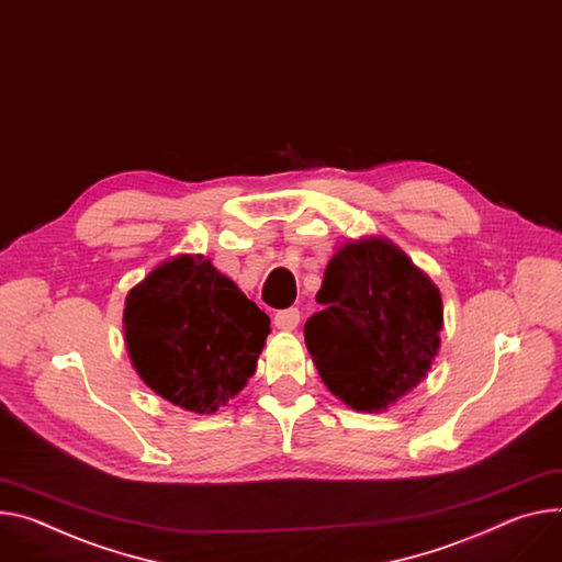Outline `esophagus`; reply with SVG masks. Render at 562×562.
Segmentation results:
<instances>
[{"label":"esophagus","mask_w":562,"mask_h":562,"mask_svg":"<svg viewBox=\"0 0 562 562\" xmlns=\"http://www.w3.org/2000/svg\"><path fill=\"white\" fill-rule=\"evenodd\" d=\"M273 323H276V327H278V329H295V327H297V323H300V312H297L295 307H291V310H282V312H278V314H276Z\"/></svg>","instance_id":"34e87169"}]
</instances>
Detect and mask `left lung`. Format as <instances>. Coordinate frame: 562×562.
<instances>
[{"label": "left lung", "instance_id": "1", "mask_svg": "<svg viewBox=\"0 0 562 562\" xmlns=\"http://www.w3.org/2000/svg\"><path fill=\"white\" fill-rule=\"evenodd\" d=\"M316 300L323 312L304 325V342L323 383L353 411L381 413L426 379L441 342V293L398 246L347 241Z\"/></svg>", "mask_w": 562, "mask_h": 562}]
</instances>
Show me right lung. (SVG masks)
<instances>
[{
  "label": "right lung",
  "instance_id": "obj_1",
  "mask_svg": "<svg viewBox=\"0 0 562 562\" xmlns=\"http://www.w3.org/2000/svg\"><path fill=\"white\" fill-rule=\"evenodd\" d=\"M125 345L149 390L213 415L255 374L269 316L203 255H179L125 300Z\"/></svg>",
  "mask_w": 562,
  "mask_h": 562
}]
</instances>
